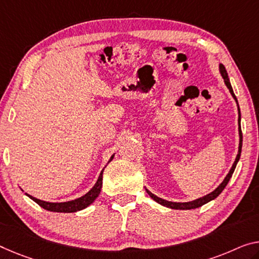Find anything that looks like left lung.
I'll return each instance as SVG.
<instances>
[{"mask_svg": "<svg viewBox=\"0 0 259 259\" xmlns=\"http://www.w3.org/2000/svg\"><path fill=\"white\" fill-rule=\"evenodd\" d=\"M220 73H221V75H222V77H224V79H225V83H226L227 88L229 89L230 94H232V96L234 97V99H235L236 103H237V98H236V96H235V94H234L233 88H232V84H230L229 78H228V74H227V70H226L224 65H220ZM237 105H238V103H237ZM240 121H241V112H240V107H238V126H240V127H238V132H240V146H238V154H237V156H236L235 162H234V164H233V166H232V169L229 170V172H228V175H227V176H226L224 182H222L221 184L219 185L218 188L213 191V192H210L209 194H206V196L202 197V198L196 199V200H193V201H189V202H172V201L164 200V199H162V198H158L157 196H155V194H153L152 192H150V191H148V190L146 189L147 193L149 194L150 198H153L155 201L158 202V204L165 206V207L172 208V209H193V208H198V207H200V206L205 205L206 202H208V201H210V200H213V199H215V198L219 196V194H220V193L222 192V191H224V189L226 188V185L228 184L229 180H230V178H232V176H233L234 170H235V168H236L237 162H238V160H240L241 150H242V131H241V124H240Z\"/></svg>", "mask_w": 259, "mask_h": 259, "instance_id": "obj_1", "label": "left lung"}]
</instances>
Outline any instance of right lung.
Instances as JSON below:
<instances>
[{"instance_id":"1","label":"right lung","mask_w":259,"mask_h":259,"mask_svg":"<svg viewBox=\"0 0 259 259\" xmlns=\"http://www.w3.org/2000/svg\"><path fill=\"white\" fill-rule=\"evenodd\" d=\"M112 158H113V156H111L110 161L112 160ZM103 171H104V169L102 170V172H101V175H99L98 180L96 182V184L94 185V188L91 189L88 193L84 194V196L75 199V200H70V201H66V202H49V201L40 200V199H37L32 196H29V194H26V196L30 197L33 201L37 202L39 206H41L44 209L51 210V212H60V213L77 212V210H81L83 208L88 207L90 204H93V202L95 201V199L98 197L99 192H101L102 185H103Z\"/></svg>"}]
</instances>
